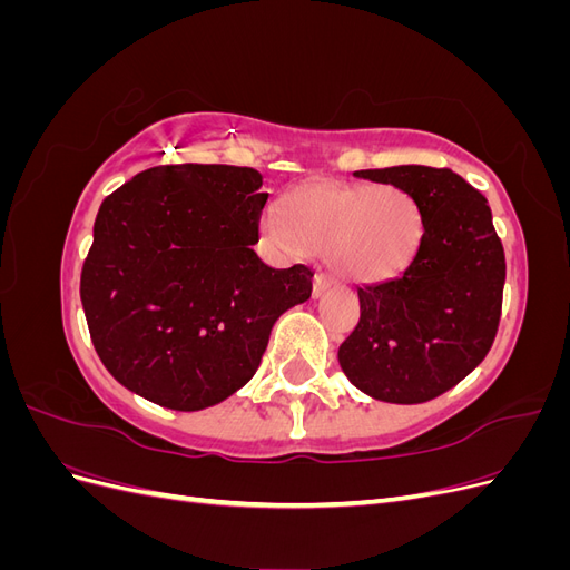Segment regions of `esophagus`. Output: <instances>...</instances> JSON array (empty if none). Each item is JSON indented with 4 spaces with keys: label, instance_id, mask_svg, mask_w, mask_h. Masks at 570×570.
Wrapping results in <instances>:
<instances>
[{
    "label": "esophagus",
    "instance_id": "esophagus-1",
    "mask_svg": "<svg viewBox=\"0 0 570 570\" xmlns=\"http://www.w3.org/2000/svg\"><path fill=\"white\" fill-rule=\"evenodd\" d=\"M333 285V278L327 273H323V271H318L316 275H314V297H321L323 292Z\"/></svg>",
    "mask_w": 570,
    "mask_h": 570
}]
</instances>
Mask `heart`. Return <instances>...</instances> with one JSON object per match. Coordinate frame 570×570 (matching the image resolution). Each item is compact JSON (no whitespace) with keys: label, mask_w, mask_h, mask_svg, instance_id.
I'll return each mask as SVG.
<instances>
[{"label":"heart","mask_w":570,"mask_h":570,"mask_svg":"<svg viewBox=\"0 0 570 570\" xmlns=\"http://www.w3.org/2000/svg\"><path fill=\"white\" fill-rule=\"evenodd\" d=\"M266 212L264 235L289 254H331L342 278L383 283L404 273L423 239L416 199L396 185L312 183Z\"/></svg>","instance_id":"obj_1"}]
</instances>
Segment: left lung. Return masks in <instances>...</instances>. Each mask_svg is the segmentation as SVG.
<instances>
[{
  "instance_id": "obj_1",
  "label": "left lung",
  "mask_w": 570,
  "mask_h": 570,
  "mask_svg": "<svg viewBox=\"0 0 570 570\" xmlns=\"http://www.w3.org/2000/svg\"><path fill=\"white\" fill-rule=\"evenodd\" d=\"M416 199L423 239L394 281L358 287L361 316L340 344V366L373 400L421 404L459 385L488 356L507 262L488 199L450 168L356 170Z\"/></svg>"
}]
</instances>
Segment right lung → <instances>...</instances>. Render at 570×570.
I'll use <instances>...</instances> for the list:
<instances>
[{"instance_id":"right-lung-1","label":"right lung","mask_w":570,"mask_h":570,"mask_svg":"<svg viewBox=\"0 0 570 570\" xmlns=\"http://www.w3.org/2000/svg\"><path fill=\"white\" fill-rule=\"evenodd\" d=\"M247 166H154L99 206L80 299L101 364L145 400L199 411L252 381L314 271L254 245L268 202Z\"/></svg>"}]
</instances>
